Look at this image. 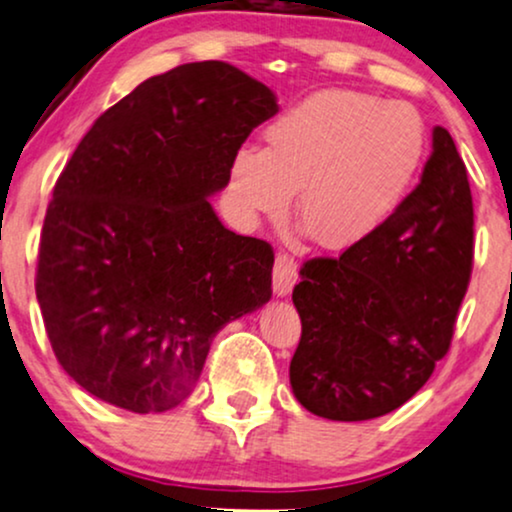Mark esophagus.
I'll list each match as a JSON object with an SVG mask.
<instances>
[{"label":"esophagus","mask_w":512,"mask_h":512,"mask_svg":"<svg viewBox=\"0 0 512 512\" xmlns=\"http://www.w3.org/2000/svg\"><path fill=\"white\" fill-rule=\"evenodd\" d=\"M297 283V262L288 252H278L274 262V293L288 295Z\"/></svg>","instance_id":"1"}]
</instances>
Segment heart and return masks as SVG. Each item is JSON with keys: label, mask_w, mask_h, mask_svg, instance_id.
<instances>
[{"label": "heart", "mask_w": 512, "mask_h": 512, "mask_svg": "<svg viewBox=\"0 0 512 512\" xmlns=\"http://www.w3.org/2000/svg\"><path fill=\"white\" fill-rule=\"evenodd\" d=\"M428 146L416 106L357 89L293 103L264 129V151L241 146L229 186L245 215L281 219L300 191L304 234L328 250L373 236L409 193Z\"/></svg>", "instance_id": "obj_1"}]
</instances>
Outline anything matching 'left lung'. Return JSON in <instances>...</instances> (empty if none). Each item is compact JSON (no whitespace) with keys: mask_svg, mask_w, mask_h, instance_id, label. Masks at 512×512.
I'll return each instance as SVG.
<instances>
[{"mask_svg":"<svg viewBox=\"0 0 512 512\" xmlns=\"http://www.w3.org/2000/svg\"><path fill=\"white\" fill-rule=\"evenodd\" d=\"M468 172L444 127L420 184L394 215L340 257L300 269L302 321L290 385L314 416L371 420L406 404L454 338L475 255Z\"/></svg>","mask_w":512,"mask_h":512,"instance_id":"1","label":"left lung"}]
</instances>
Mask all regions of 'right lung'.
<instances>
[{
    "label": "right lung",
    "instance_id": "right-lung-1",
    "mask_svg": "<svg viewBox=\"0 0 512 512\" xmlns=\"http://www.w3.org/2000/svg\"><path fill=\"white\" fill-rule=\"evenodd\" d=\"M276 96L224 61L148 77L77 144L37 255L51 349L77 385L160 413L198 383L215 335L271 297L274 250L224 229L208 196Z\"/></svg>",
    "mask_w": 512,
    "mask_h": 512
}]
</instances>
